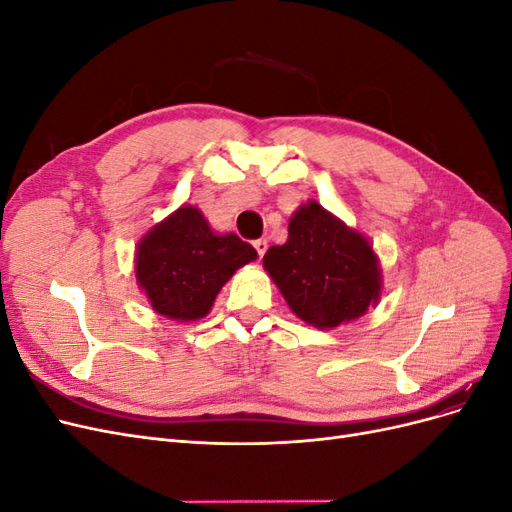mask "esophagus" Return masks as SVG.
Here are the masks:
<instances>
[{
  "label": "esophagus",
  "instance_id": "34e87169",
  "mask_svg": "<svg viewBox=\"0 0 512 512\" xmlns=\"http://www.w3.org/2000/svg\"><path fill=\"white\" fill-rule=\"evenodd\" d=\"M254 247H256V252H258V256L262 258V256H265V252H267V247H269V243H267V239H258V241H254Z\"/></svg>",
  "mask_w": 512,
  "mask_h": 512
}]
</instances>
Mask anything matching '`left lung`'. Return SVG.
I'll list each match as a JSON object with an SVG mask.
<instances>
[{"label":"left lung","mask_w":512,"mask_h":512,"mask_svg":"<svg viewBox=\"0 0 512 512\" xmlns=\"http://www.w3.org/2000/svg\"><path fill=\"white\" fill-rule=\"evenodd\" d=\"M262 265L292 314L322 331L361 318L382 297L374 245L316 200L292 213L286 243L271 245Z\"/></svg>","instance_id":"8db88e82"}]
</instances>
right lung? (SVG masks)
I'll use <instances>...</instances> for the list:
<instances>
[{
  "mask_svg": "<svg viewBox=\"0 0 512 512\" xmlns=\"http://www.w3.org/2000/svg\"><path fill=\"white\" fill-rule=\"evenodd\" d=\"M256 258L250 243L232 232L220 235L198 207L181 205L138 241L134 273L153 312L194 322L211 312L235 271Z\"/></svg>",
  "mask_w": 512,
  "mask_h": 512,
  "instance_id": "1",
  "label": "right lung"
}]
</instances>
